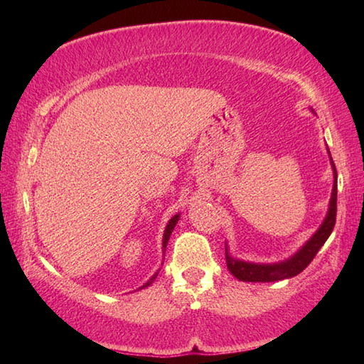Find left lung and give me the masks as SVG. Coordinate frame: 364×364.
Here are the masks:
<instances>
[{
  "label": "left lung",
  "instance_id": "8db88e82",
  "mask_svg": "<svg viewBox=\"0 0 364 364\" xmlns=\"http://www.w3.org/2000/svg\"><path fill=\"white\" fill-rule=\"evenodd\" d=\"M330 154V151H328ZM331 168H333V189H331V198L328 205V211L326 219H323L322 225L318 228V231L308 239L305 245H301V249L294 253L291 258L274 262V264H258V262H249L242 259H236L228 253V247L225 245V259H227V267L231 274H233L237 280L241 282H278L284 280V278H291L299 275L301 270H304L313 258L316 253L321 250V247L326 244L328 236L333 231L335 222H336V196H338V173L336 167L333 164V159L330 156Z\"/></svg>",
  "mask_w": 364,
  "mask_h": 364
}]
</instances>
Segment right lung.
<instances>
[{
	"mask_svg": "<svg viewBox=\"0 0 364 364\" xmlns=\"http://www.w3.org/2000/svg\"><path fill=\"white\" fill-rule=\"evenodd\" d=\"M178 219H180V214H176V215H173L172 219L168 220V223H167V227H166V230H164V236H162V249L166 250V245H167V242H168V237H170V235H172V231H173V228H175V225L178 223ZM158 277V272L154 274L149 282H146L144 286H141V288L139 289H144V288H146V286H150L153 282H154V278Z\"/></svg>",
	"mask_w": 364,
	"mask_h": 364,
	"instance_id": "right-lung-1",
	"label": "right lung"
}]
</instances>
